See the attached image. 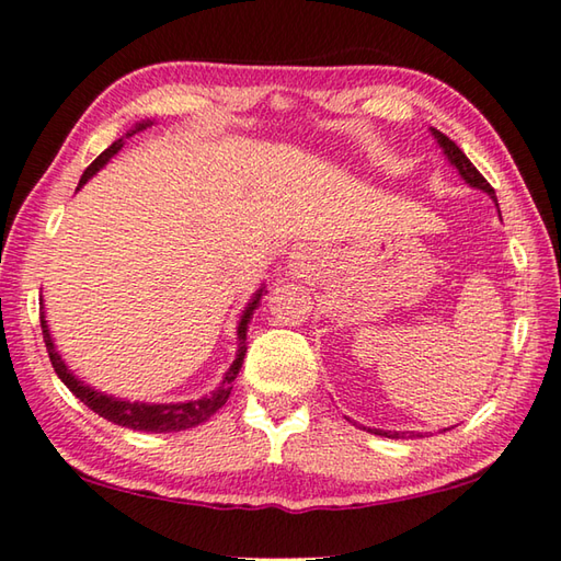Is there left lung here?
<instances>
[{"instance_id":"left-lung-1","label":"left lung","mask_w":561,"mask_h":561,"mask_svg":"<svg viewBox=\"0 0 561 561\" xmlns=\"http://www.w3.org/2000/svg\"><path fill=\"white\" fill-rule=\"evenodd\" d=\"M432 135H434V139L439 141V147L444 149V154H446V159L451 161V164L458 169V174H461V179L468 183V186H473V188H481V191H485L488 196H491L493 201H495V191H493V186L491 183H488L483 176H481V171H478L473 164H471V159H468L461 149H458L454 141L446 137V135H442L439 129H434L432 127ZM495 206H497V201H495ZM370 432H375L378 436H387V439H407V436H422V434H414V432H382V430H370Z\"/></svg>"}]
</instances>
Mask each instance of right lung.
<instances>
[{
	"mask_svg": "<svg viewBox=\"0 0 561 561\" xmlns=\"http://www.w3.org/2000/svg\"><path fill=\"white\" fill-rule=\"evenodd\" d=\"M151 125V122H139V125L135 129L127 131V137L137 135L139 129H147ZM122 145H125V139H117L112 141V147H107L103 154H100L93 164H90L83 176H80V183L78 188L83 186V183L95 176L100 169H103L107 161L117 154V151L122 149ZM267 294V289H257V294L250 299V304L245 307V311H242L240 316V323H238V355L236 360H232V365L226 373V378H222L218 390H213L210 394L201 397V400H191V402H169V404H147V402H129V400H117V397L112 394H103L93 390L90 385H83L80 382L73 373L68 370V365L60 360V355L56 351L54 341H50V331H48V323H46V316H44V301H41V331H44V343H46V351H48V358H50V365H54V370L60 380H64V385L68 387L70 392H73L80 402L88 404L90 410H93L95 414L105 416L107 422L112 424H119V426H127V430H135V432H154V434H167V432H183V430H191V426H198L203 422H208L213 414H216L222 404L228 402L230 397V390H232V382H236L238 373L242 368V358H245L248 353V323L252 319L254 309L260 307V299Z\"/></svg>",
	"mask_w": 561,
	"mask_h": 561,
	"instance_id": "1",
	"label": "right lung"
}]
</instances>
